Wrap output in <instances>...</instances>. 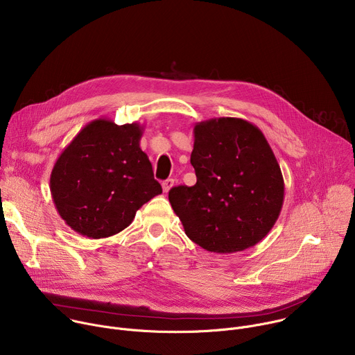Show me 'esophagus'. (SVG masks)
<instances>
[{
    "label": "esophagus",
    "mask_w": 355,
    "mask_h": 355,
    "mask_svg": "<svg viewBox=\"0 0 355 355\" xmlns=\"http://www.w3.org/2000/svg\"><path fill=\"white\" fill-rule=\"evenodd\" d=\"M173 185H174V180H173V178H168V180L163 181V184H162L164 192H168V191L173 188Z\"/></svg>",
    "instance_id": "1"
}]
</instances>
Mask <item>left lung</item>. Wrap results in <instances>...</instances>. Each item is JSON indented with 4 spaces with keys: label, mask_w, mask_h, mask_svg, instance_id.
Here are the masks:
<instances>
[{
    "label": "left lung",
    "mask_w": 355,
    "mask_h": 355,
    "mask_svg": "<svg viewBox=\"0 0 355 355\" xmlns=\"http://www.w3.org/2000/svg\"><path fill=\"white\" fill-rule=\"evenodd\" d=\"M193 187H174L170 204L185 234L218 254L260 243L284 204V177L263 132L240 118L193 126Z\"/></svg>",
    "instance_id": "obj_1"
}]
</instances>
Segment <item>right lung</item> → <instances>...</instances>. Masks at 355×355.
I'll use <instances>...</instances> for the list:
<instances>
[{
    "mask_svg": "<svg viewBox=\"0 0 355 355\" xmlns=\"http://www.w3.org/2000/svg\"><path fill=\"white\" fill-rule=\"evenodd\" d=\"M143 126L99 118L62 151L50 174V192L62 219L88 239L126 229L136 212L163 192L140 148Z\"/></svg>",
    "mask_w": 355,
    "mask_h": 355,
    "instance_id": "right-lung-1",
    "label": "right lung"
}]
</instances>
